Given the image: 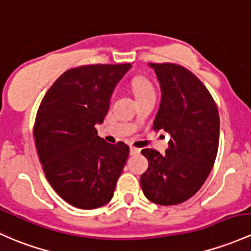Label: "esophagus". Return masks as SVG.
<instances>
[{
  "label": "esophagus",
  "mask_w": 251,
  "mask_h": 251,
  "mask_svg": "<svg viewBox=\"0 0 251 251\" xmlns=\"http://www.w3.org/2000/svg\"><path fill=\"white\" fill-rule=\"evenodd\" d=\"M141 152V149H138V148L136 147H130V154L131 155H137Z\"/></svg>",
  "instance_id": "1"
}]
</instances>
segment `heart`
Here are the masks:
<instances>
[{"label": "heart", "mask_w": 251, "mask_h": 251, "mask_svg": "<svg viewBox=\"0 0 251 251\" xmlns=\"http://www.w3.org/2000/svg\"><path fill=\"white\" fill-rule=\"evenodd\" d=\"M132 89L137 99L148 96V95H155V88L149 78L144 75L134 77L132 80Z\"/></svg>", "instance_id": "obj_1"}]
</instances>
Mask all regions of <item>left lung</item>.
I'll use <instances>...</instances> for the list:
<instances>
[{"instance_id": "obj_1", "label": "left lung", "mask_w": 251, "mask_h": 251, "mask_svg": "<svg viewBox=\"0 0 251 251\" xmlns=\"http://www.w3.org/2000/svg\"><path fill=\"white\" fill-rule=\"evenodd\" d=\"M160 81L162 99L152 128L170 133L168 149H143L149 162L141 186L149 201L179 204L204 184L219 148L218 107L204 84L188 68L172 62L149 63Z\"/></svg>"}]
</instances>
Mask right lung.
I'll list each match as a JSON object with an SVG mask.
<instances>
[{
  "label": "right lung",
  "mask_w": 251,
  "mask_h": 251,
  "mask_svg": "<svg viewBox=\"0 0 251 251\" xmlns=\"http://www.w3.org/2000/svg\"><path fill=\"white\" fill-rule=\"evenodd\" d=\"M130 67L99 63L70 68L37 110L33 137L46 178L73 207L95 209L114 195L130 148L107 143L95 126L103 121L112 92Z\"/></svg>",
  "instance_id": "add662e5"
}]
</instances>
